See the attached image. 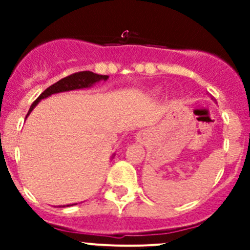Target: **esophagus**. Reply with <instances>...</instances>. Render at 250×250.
Instances as JSON below:
<instances>
[{
    "label": "esophagus",
    "mask_w": 250,
    "mask_h": 250,
    "mask_svg": "<svg viewBox=\"0 0 250 250\" xmlns=\"http://www.w3.org/2000/svg\"><path fill=\"white\" fill-rule=\"evenodd\" d=\"M146 138H147V134L145 131H140L136 134V141H138V143H140V144H143V143L146 140Z\"/></svg>",
    "instance_id": "obj_1"
}]
</instances>
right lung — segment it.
<instances>
[{
  "label": "right lung",
  "mask_w": 250,
  "mask_h": 250,
  "mask_svg": "<svg viewBox=\"0 0 250 250\" xmlns=\"http://www.w3.org/2000/svg\"><path fill=\"white\" fill-rule=\"evenodd\" d=\"M107 79H109L107 75H98V74H94V72L91 71L76 72V74H72L67 77H63V79H61L60 81H57L56 83H54V85H51L50 87H47L42 94L40 95L39 98L36 99V101L31 105L30 110H28L27 112V116L30 115V112L35 109V106H36L40 101L48 98V96H51V95L59 94V92L72 91V90L89 89V87L94 86L95 83H99V81H106ZM27 116H26V118H27ZM114 156H112V158H114ZM71 205H76V204H68V205H63V207H71Z\"/></svg>",
  "instance_id": "1"
}]
</instances>
